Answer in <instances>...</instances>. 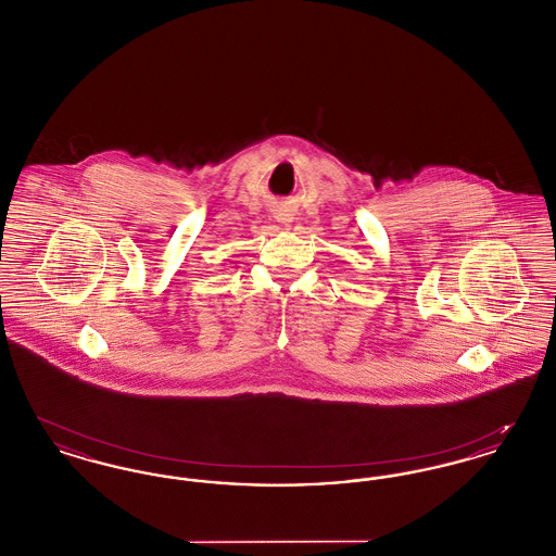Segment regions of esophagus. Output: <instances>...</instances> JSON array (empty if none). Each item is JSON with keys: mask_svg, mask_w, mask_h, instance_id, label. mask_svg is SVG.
<instances>
[{"mask_svg": "<svg viewBox=\"0 0 556 556\" xmlns=\"http://www.w3.org/2000/svg\"><path fill=\"white\" fill-rule=\"evenodd\" d=\"M275 218H277L281 225L290 227L291 223H293V212H291L290 208H281V211L275 212Z\"/></svg>", "mask_w": 556, "mask_h": 556, "instance_id": "34e87169", "label": "esophagus"}]
</instances>
